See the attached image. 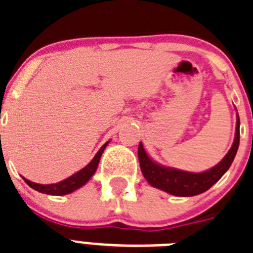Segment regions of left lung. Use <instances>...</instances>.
I'll return each mask as SVG.
<instances>
[{
  "label": "left lung",
  "instance_id": "obj_1",
  "mask_svg": "<svg viewBox=\"0 0 253 253\" xmlns=\"http://www.w3.org/2000/svg\"><path fill=\"white\" fill-rule=\"evenodd\" d=\"M238 146H240V116L237 114L236 135L231 149L218 165L207 171L189 172L163 166L149 157L142 142L138 146V158H139L143 176L148 181L149 185L175 196H195L209 190L220 180V177L231 167L238 151Z\"/></svg>",
  "mask_w": 253,
  "mask_h": 253
}]
</instances>
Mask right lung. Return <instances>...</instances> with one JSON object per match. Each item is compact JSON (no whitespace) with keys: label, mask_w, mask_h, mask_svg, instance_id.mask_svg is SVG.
Returning <instances> with one entry per match:
<instances>
[{"label":"right lung","mask_w":253,"mask_h":253,"mask_svg":"<svg viewBox=\"0 0 253 253\" xmlns=\"http://www.w3.org/2000/svg\"><path fill=\"white\" fill-rule=\"evenodd\" d=\"M110 143V140H107L104 146L99 149V152L95 154V157L91 160V162L84 166V169H80L78 172L73 173L72 176L67 177L66 180L60 181V182H57V184H49V185H43V184H37V182H33V181L28 180V178L22 177L26 184L30 187H33L34 190L39 191L42 194H48V195H67V194H71L73 191H76L77 189L82 187L84 185H86L90 178L92 177L93 173L97 169V166H99L100 158L102 156V152L105 151L106 146Z\"/></svg>","instance_id":"right-lung-1"}]
</instances>
